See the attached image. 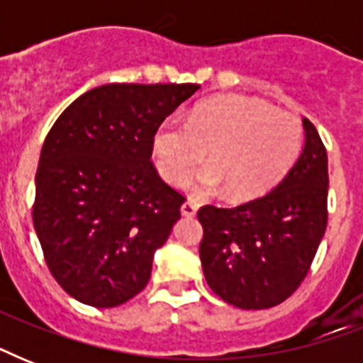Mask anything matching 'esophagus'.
I'll list each match as a JSON object with an SVG mask.
<instances>
[{
  "mask_svg": "<svg viewBox=\"0 0 363 363\" xmlns=\"http://www.w3.org/2000/svg\"><path fill=\"white\" fill-rule=\"evenodd\" d=\"M181 211L184 216H194L196 213H198V203H196V201H192V199H188V201H184V203H182Z\"/></svg>",
  "mask_w": 363,
  "mask_h": 363,
  "instance_id": "obj_1",
  "label": "esophagus"
}]
</instances>
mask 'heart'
Instances as JSON below:
<instances>
[{"instance_id":"b5f03b06","label":"heart","mask_w":363,"mask_h":363,"mask_svg":"<svg viewBox=\"0 0 363 363\" xmlns=\"http://www.w3.org/2000/svg\"><path fill=\"white\" fill-rule=\"evenodd\" d=\"M303 130L294 115L247 96H220L198 105L186 121L165 118L152 137L160 175L173 186L198 175L203 194L226 188L230 198L254 199L284 179L298 158Z\"/></svg>"}]
</instances>
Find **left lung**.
<instances>
[{
    "label": "left lung",
    "mask_w": 363,
    "mask_h": 363,
    "mask_svg": "<svg viewBox=\"0 0 363 363\" xmlns=\"http://www.w3.org/2000/svg\"><path fill=\"white\" fill-rule=\"evenodd\" d=\"M305 147L273 190L226 209L205 205L199 258L211 290L239 309H269L292 296L328 224V154L303 118Z\"/></svg>",
    "instance_id": "8db88e82"
}]
</instances>
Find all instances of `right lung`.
Instances as JSON below:
<instances>
[{
  "mask_svg": "<svg viewBox=\"0 0 363 363\" xmlns=\"http://www.w3.org/2000/svg\"><path fill=\"white\" fill-rule=\"evenodd\" d=\"M199 84H104L77 98L43 143L33 226L65 292L109 309L147 286L186 198L162 181L154 131Z\"/></svg>",
  "mask_w": 363,
  "mask_h": 363,
  "instance_id": "add662e5",
  "label": "right lung"
}]
</instances>
